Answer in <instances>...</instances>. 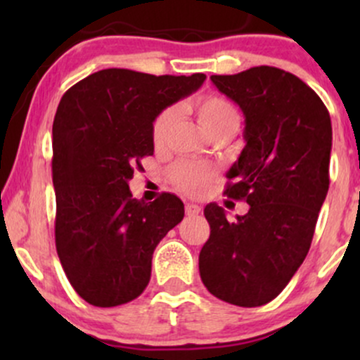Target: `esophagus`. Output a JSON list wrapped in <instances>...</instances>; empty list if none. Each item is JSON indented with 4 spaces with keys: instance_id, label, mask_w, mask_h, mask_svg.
I'll list each match as a JSON object with an SVG mask.
<instances>
[{
    "instance_id": "1",
    "label": "esophagus",
    "mask_w": 360,
    "mask_h": 360,
    "mask_svg": "<svg viewBox=\"0 0 360 360\" xmlns=\"http://www.w3.org/2000/svg\"><path fill=\"white\" fill-rule=\"evenodd\" d=\"M201 212V206L196 205V203H188L186 205V214H189V217H194V214H198Z\"/></svg>"
}]
</instances>
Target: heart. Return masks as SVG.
<instances>
[{"mask_svg":"<svg viewBox=\"0 0 360 360\" xmlns=\"http://www.w3.org/2000/svg\"><path fill=\"white\" fill-rule=\"evenodd\" d=\"M196 113L200 118L201 125H203L210 134H217V131L225 130H238L240 127V115L238 110L235 108L232 101L226 98L218 96V94H208V96L201 98L196 103ZM177 117L176 106H167L160 111L154 118L150 128L152 142L155 146H160L167 137L169 130H171L172 123ZM217 174L214 167L206 166V164L193 162V160H181L174 164L169 171V177L181 191L188 194H203L208 189L210 183Z\"/></svg>","mask_w":360,"mask_h":360,"instance_id":"1","label":"heart"}]
</instances>
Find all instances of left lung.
<instances>
[{
	"label": "left lung",
	"mask_w": 360,
	"mask_h": 360,
	"mask_svg": "<svg viewBox=\"0 0 360 360\" xmlns=\"http://www.w3.org/2000/svg\"><path fill=\"white\" fill-rule=\"evenodd\" d=\"M212 81L245 117L247 143L225 194L250 208L229 221L221 206L206 205L212 232L200 276L218 300L262 307L286 288L311 245L330 184L332 122L315 91L283 69L259 65Z\"/></svg>",
	"instance_id": "1"
}]
</instances>
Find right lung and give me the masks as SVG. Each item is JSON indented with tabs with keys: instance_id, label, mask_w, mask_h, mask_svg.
Wrapping results in <instances>:
<instances>
[{
	"instance_id": "obj_1",
	"label": "right lung",
	"mask_w": 360,
	"mask_h": 360,
	"mask_svg": "<svg viewBox=\"0 0 360 360\" xmlns=\"http://www.w3.org/2000/svg\"><path fill=\"white\" fill-rule=\"evenodd\" d=\"M205 74L152 76L103 69L65 91L52 125L56 247L62 269L93 307L125 304L150 281L157 243L183 220L162 193L146 203L128 181L154 154L150 128L164 108L200 88Z\"/></svg>"
}]
</instances>
